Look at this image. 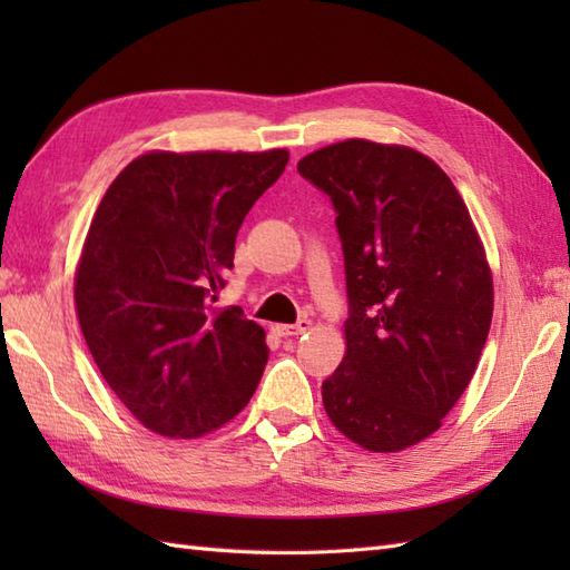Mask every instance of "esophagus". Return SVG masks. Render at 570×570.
<instances>
[{
  "instance_id": "1",
  "label": "esophagus",
  "mask_w": 570,
  "mask_h": 570,
  "mask_svg": "<svg viewBox=\"0 0 570 570\" xmlns=\"http://www.w3.org/2000/svg\"><path fill=\"white\" fill-rule=\"evenodd\" d=\"M308 328H311V321H308V318H301V321L294 323V325H276V333L282 335V337H294V335L306 333Z\"/></svg>"
}]
</instances>
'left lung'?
I'll list each match as a JSON object with an SVG mask.
<instances>
[{
  "mask_svg": "<svg viewBox=\"0 0 570 570\" xmlns=\"http://www.w3.org/2000/svg\"><path fill=\"white\" fill-rule=\"evenodd\" d=\"M335 208L347 353L323 382L335 429L374 453L414 445L465 392L492 321V276L470 213L409 147L347 139L298 161Z\"/></svg>",
  "mask_w": 570,
  "mask_h": 570,
  "instance_id": "1",
  "label": "left lung"
}]
</instances>
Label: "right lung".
<instances>
[{
    "instance_id": "right-lung-1",
    "label": "right lung",
    "mask_w": 570,
    "mask_h": 570,
    "mask_svg": "<svg viewBox=\"0 0 570 570\" xmlns=\"http://www.w3.org/2000/svg\"><path fill=\"white\" fill-rule=\"evenodd\" d=\"M286 164L284 149L154 151L107 188L76 274L78 321L105 382L147 429L196 439L257 390L264 328L213 304L242 220Z\"/></svg>"
}]
</instances>
